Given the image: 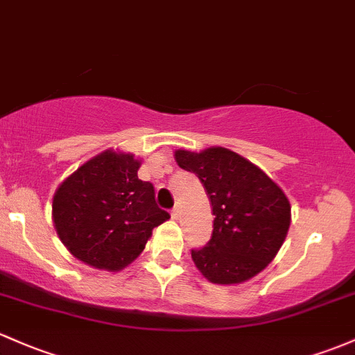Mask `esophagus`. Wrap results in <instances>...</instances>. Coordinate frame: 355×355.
<instances>
[{
	"label": "esophagus",
	"mask_w": 355,
	"mask_h": 355,
	"mask_svg": "<svg viewBox=\"0 0 355 355\" xmlns=\"http://www.w3.org/2000/svg\"><path fill=\"white\" fill-rule=\"evenodd\" d=\"M171 215H173L174 220H178L179 216H181V208H179V205H176V207L173 208V211H171Z\"/></svg>",
	"instance_id": "obj_1"
}]
</instances>
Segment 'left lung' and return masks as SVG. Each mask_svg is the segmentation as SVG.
Here are the masks:
<instances>
[{
	"label": "left lung",
	"mask_w": 355,
	"mask_h": 355,
	"mask_svg": "<svg viewBox=\"0 0 355 355\" xmlns=\"http://www.w3.org/2000/svg\"><path fill=\"white\" fill-rule=\"evenodd\" d=\"M174 155L181 169L200 178L215 215L209 242L191 250L201 274L215 284H239L268 268L291 222L283 189L228 148L176 150Z\"/></svg>",
	"instance_id": "1"
}]
</instances>
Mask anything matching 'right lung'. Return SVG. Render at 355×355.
<instances>
[{
	"mask_svg": "<svg viewBox=\"0 0 355 355\" xmlns=\"http://www.w3.org/2000/svg\"><path fill=\"white\" fill-rule=\"evenodd\" d=\"M133 154L105 150L57 188L52 218L57 235L79 261L123 269L146 249L152 230L169 220L155 203L152 182L137 176Z\"/></svg>",
	"mask_w": 355,
	"mask_h": 355,
	"instance_id": "obj_1",
	"label": "right lung"
}]
</instances>
